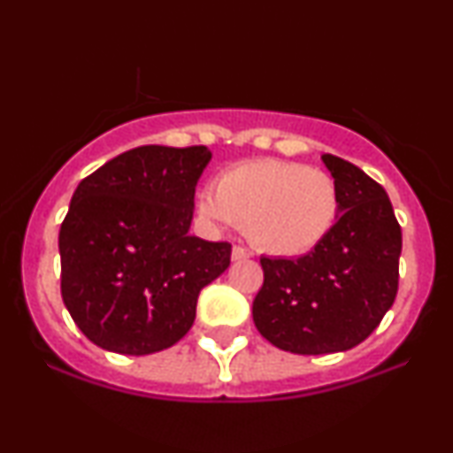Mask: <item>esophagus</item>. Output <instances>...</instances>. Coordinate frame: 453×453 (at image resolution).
<instances>
[{
    "instance_id": "34e87169",
    "label": "esophagus",
    "mask_w": 453,
    "mask_h": 453,
    "mask_svg": "<svg viewBox=\"0 0 453 453\" xmlns=\"http://www.w3.org/2000/svg\"><path fill=\"white\" fill-rule=\"evenodd\" d=\"M251 257V253L247 251V249H242V247H234L232 249V259L234 262H242V259H249Z\"/></svg>"
}]
</instances>
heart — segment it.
<instances>
[{
	"label": "heart",
	"instance_id": "b5f03b06",
	"mask_svg": "<svg viewBox=\"0 0 453 453\" xmlns=\"http://www.w3.org/2000/svg\"><path fill=\"white\" fill-rule=\"evenodd\" d=\"M197 211L212 223L242 226L249 242L268 256L298 257L334 227L341 196L324 170L266 157L223 170L215 194L197 197Z\"/></svg>",
	"mask_w": 453,
	"mask_h": 453
}]
</instances>
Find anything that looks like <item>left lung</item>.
Returning a JSON list of instances; mask_svg holds the SVG:
<instances>
[{"label": "left lung", "instance_id": "left-lung-1", "mask_svg": "<svg viewBox=\"0 0 453 453\" xmlns=\"http://www.w3.org/2000/svg\"><path fill=\"white\" fill-rule=\"evenodd\" d=\"M341 211L330 234L303 257H262L253 300L259 334L300 356L347 351L381 324L398 292L403 234L381 185L326 153Z\"/></svg>", "mask_w": 453, "mask_h": 453}]
</instances>
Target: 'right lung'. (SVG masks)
Masks as SVG:
<instances>
[{
    "mask_svg": "<svg viewBox=\"0 0 453 453\" xmlns=\"http://www.w3.org/2000/svg\"><path fill=\"white\" fill-rule=\"evenodd\" d=\"M206 147L147 144L82 179L59 230L61 298L82 334L126 356L189 332L202 288L230 266V242L189 236Z\"/></svg>",
    "mask_w": 453,
    "mask_h": 453,
    "instance_id": "obj_1",
    "label": "right lung"
}]
</instances>
